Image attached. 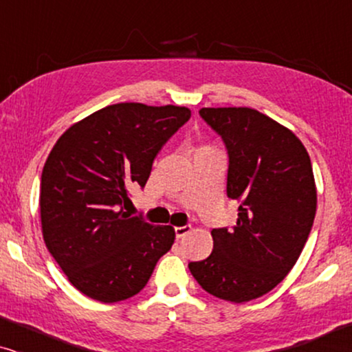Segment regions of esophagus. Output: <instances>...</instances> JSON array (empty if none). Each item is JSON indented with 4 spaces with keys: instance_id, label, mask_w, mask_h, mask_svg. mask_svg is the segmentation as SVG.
<instances>
[{
    "instance_id": "obj_1",
    "label": "esophagus",
    "mask_w": 352,
    "mask_h": 352,
    "mask_svg": "<svg viewBox=\"0 0 352 352\" xmlns=\"http://www.w3.org/2000/svg\"><path fill=\"white\" fill-rule=\"evenodd\" d=\"M175 230H176V237L177 239H182L184 237V235H187L192 230V228L190 226H177V228H175Z\"/></svg>"
}]
</instances>
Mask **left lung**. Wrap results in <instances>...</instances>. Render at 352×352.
<instances>
[{
	"label": "left lung",
	"mask_w": 352,
	"mask_h": 352,
	"mask_svg": "<svg viewBox=\"0 0 352 352\" xmlns=\"http://www.w3.org/2000/svg\"><path fill=\"white\" fill-rule=\"evenodd\" d=\"M200 117L229 153L228 197L240 201L237 224L213 229V252L190 263L210 295L245 302L280 283L305 248L317 190L309 153L295 133L250 107H205Z\"/></svg>",
	"instance_id": "obj_1"
}]
</instances>
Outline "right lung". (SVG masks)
I'll return each instance as SVG.
<instances>
[{
    "mask_svg": "<svg viewBox=\"0 0 352 352\" xmlns=\"http://www.w3.org/2000/svg\"><path fill=\"white\" fill-rule=\"evenodd\" d=\"M190 118L179 105L122 102L72 124L41 173L43 239L72 285L100 302L146 287L175 243L171 226L124 211L131 187L146 186L165 142Z\"/></svg>",
    "mask_w": 352,
    "mask_h": 352,
    "instance_id": "1",
    "label": "right lung"
}]
</instances>
